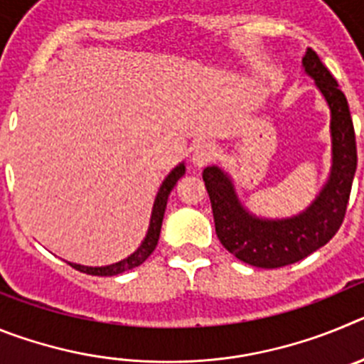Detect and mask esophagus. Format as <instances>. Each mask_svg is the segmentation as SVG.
Segmentation results:
<instances>
[{
  "label": "esophagus",
  "instance_id": "34e87169",
  "mask_svg": "<svg viewBox=\"0 0 364 364\" xmlns=\"http://www.w3.org/2000/svg\"><path fill=\"white\" fill-rule=\"evenodd\" d=\"M215 159H217V147L210 142L200 144L193 153V164L197 167L210 166L211 162H215Z\"/></svg>",
  "mask_w": 364,
  "mask_h": 364
}]
</instances>
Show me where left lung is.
Here are the masks:
<instances>
[{
	"instance_id": "8db88e82",
	"label": "left lung",
	"mask_w": 364,
	"mask_h": 364,
	"mask_svg": "<svg viewBox=\"0 0 364 364\" xmlns=\"http://www.w3.org/2000/svg\"><path fill=\"white\" fill-rule=\"evenodd\" d=\"M302 65L315 80L332 112V173L314 204L297 217L262 220L240 205L231 180L217 166L205 167L202 173L218 240L231 255L257 268L294 264L330 242L345 220L358 167L355 131L345 92L314 49L304 54Z\"/></svg>"
}]
</instances>
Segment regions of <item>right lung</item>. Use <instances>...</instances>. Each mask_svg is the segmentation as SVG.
<instances>
[{
	"label": "right lung",
	"mask_w": 364,
	"mask_h": 364,
	"mask_svg": "<svg viewBox=\"0 0 364 364\" xmlns=\"http://www.w3.org/2000/svg\"><path fill=\"white\" fill-rule=\"evenodd\" d=\"M186 173L184 164H180L173 169L167 178L164 180L162 188H160L159 195H156V200H154L153 205V213H151V224L149 230H147L146 239H144L142 246L138 247L136 252L133 255H129L127 259L120 260L117 264L111 266H102V268H91V266H80V264H70L74 269H78V272L87 273V275H102V277H107V275H118L122 272H127V269H133L136 266H140L151 253L154 252V247L159 244V237H160V228H162V220H164V211H166V204H167V197H169V193L173 191L175 184L178 182V178Z\"/></svg>",
	"instance_id": "1"
}]
</instances>
